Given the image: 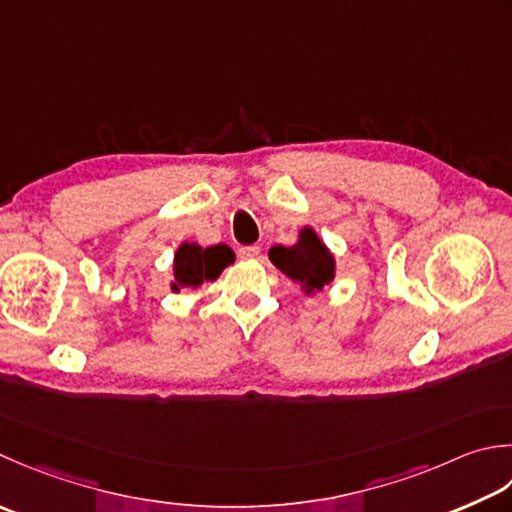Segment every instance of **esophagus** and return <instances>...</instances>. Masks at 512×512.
Wrapping results in <instances>:
<instances>
[{"mask_svg": "<svg viewBox=\"0 0 512 512\" xmlns=\"http://www.w3.org/2000/svg\"><path fill=\"white\" fill-rule=\"evenodd\" d=\"M237 253L242 259H257L259 255H262V248H259L257 244L255 246H242L237 250Z\"/></svg>", "mask_w": 512, "mask_h": 512, "instance_id": "obj_1", "label": "esophagus"}]
</instances>
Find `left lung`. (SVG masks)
<instances>
[{"instance_id": "obj_1", "label": "left lung", "mask_w": 512, "mask_h": 512, "mask_svg": "<svg viewBox=\"0 0 512 512\" xmlns=\"http://www.w3.org/2000/svg\"><path fill=\"white\" fill-rule=\"evenodd\" d=\"M268 257L282 273L302 286L308 295L322 290L335 277V259L319 242L313 228H304L295 246H273L268 250Z\"/></svg>"}]
</instances>
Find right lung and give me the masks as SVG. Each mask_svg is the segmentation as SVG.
<instances>
[{"instance_id": "obj_1", "label": "right lung", "mask_w": 512, "mask_h": 512, "mask_svg": "<svg viewBox=\"0 0 512 512\" xmlns=\"http://www.w3.org/2000/svg\"><path fill=\"white\" fill-rule=\"evenodd\" d=\"M233 259L235 253L224 244L210 248H202L197 244H182L175 255L173 290L197 288L204 282H213Z\"/></svg>"}]
</instances>
